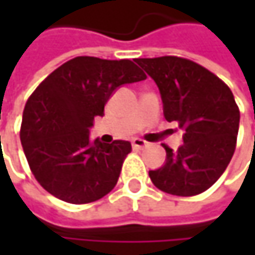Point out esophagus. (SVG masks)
<instances>
[{
    "mask_svg": "<svg viewBox=\"0 0 255 255\" xmlns=\"http://www.w3.org/2000/svg\"><path fill=\"white\" fill-rule=\"evenodd\" d=\"M132 147L134 149H143V147H146L147 146V143L144 141V140H141V138H132Z\"/></svg>",
    "mask_w": 255,
    "mask_h": 255,
    "instance_id": "esophagus-1",
    "label": "esophagus"
}]
</instances>
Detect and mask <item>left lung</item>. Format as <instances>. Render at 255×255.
<instances>
[{"mask_svg": "<svg viewBox=\"0 0 255 255\" xmlns=\"http://www.w3.org/2000/svg\"><path fill=\"white\" fill-rule=\"evenodd\" d=\"M155 81L164 117L184 131L174 152L164 144L162 167L150 170L152 183L165 193L193 196L210 189L225 173L236 146L239 109L230 88L201 65L176 56L137 59Z\"/></svg>", "mask_w": 255, "mask_h": 255, "instance_id": "obj_1", "label": "left lung"}]
</instances>
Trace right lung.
<instances>
[{"instance_id": "obj_1", "label": "right lung", "mask_w": 255, "mask_h": 255, "mask_svg": "<svg viewBox=\"0 0 255 255\" xmlns=\"http://www.w3.org/2000/svg\"><path fill=\"white\" fill-rule=\"evenodd\" d=\"M144 78L127 59L79 56L38 85L26 102L20 140L33 176L48 193L88 204L115 187L131 143L93 141L90 128L120 87Z\"/></svg>"}]
</instances>
